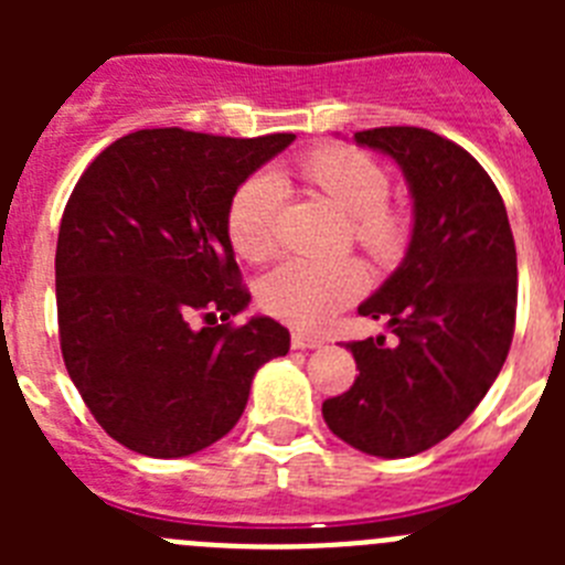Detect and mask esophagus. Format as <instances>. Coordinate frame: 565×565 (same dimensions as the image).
Here are the masks:
<instances>
[{"label":"esophagus","mask_w":565,"mask_h":565,"mask_svg":"<svg viewBox=\"0 0 565 565\" xmlns=\"http://www.w3.org/2000/svg\"><path fill=\"white\" fill-rule=\"evenodd\" d=\"M322 339L313 337V333H306V331H294L291 333V348L294 351H313V348H322Z\"/></svg>","instance_id":"1"}]
</instances>
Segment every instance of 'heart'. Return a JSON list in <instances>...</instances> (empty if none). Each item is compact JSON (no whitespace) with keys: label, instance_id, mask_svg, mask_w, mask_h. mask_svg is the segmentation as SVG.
<instances>
[{"label":"heart","instance_id":"1","mask_svg":"<svg viewBox=\"0 0 565 565\" xmlns=\"http://www.w3.org/2000/svg\"><path fill=\"white\" fill-rule=\"evenodd\" d=\"M306 174L322 192L353 217L359 246L379 259H391L402 248L404 228L384 209L391 198L387 172L364 152L328 147L308 154ZM286 198V183L271 169L252 174L228 209V237L239 257L263 259L277 243V217ZM364 274L356 263H313L282 259L259 282V302L268 313L297 328H322L362 294Z\"/></svg>","mask_w":565,"mask_h":565}]
</instances>
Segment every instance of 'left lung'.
Wrapping results in <instances>:
<instances>
[{"instance_id": "8db88e82", "label": "left lung", "mask_w": 565, "mask_h": 565, "mask_svg": "<svg viewBox=\"0 0 565 565\" xmlns=\"http://www.w3.org/2000/svg\"><path fill=\"white\" fill-rule=\"evenodd\" d=\"M356 147L398 163L413 201L411 243L359 313L398 337L351 342L356 382L322 404L333 436L376 458H411L458 430L507 362L518 257L507 206L481 163L422 127H376Z\"/></svg>"}]
</instances>
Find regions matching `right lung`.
Wrapping results in <instances>:
<instances>
[{"label": "right lung", "instance_id": "obj_1", "mask_svg": "<svg viewBox=\"0 0 565 565\" xmlns=\"http://www.w3.org/2000/svg\"><path fill=\"white\" fill-rule=\"evenodd\" d=\"M291 141L138 129L70 194L56 246L62 356L89 413L132 452L183 458L221 441L254 373L291 348L263 313L228 326L252 302L228 237L232 198Z\"/></svg>", "mask_w": 565, "mask_h": 565}]
</instances>
